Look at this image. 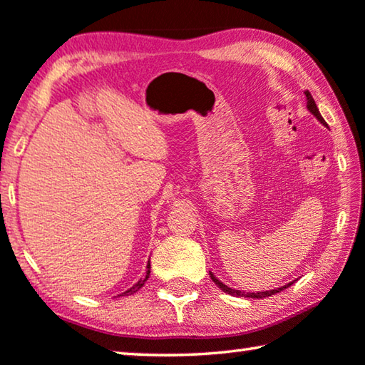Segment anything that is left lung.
<instances>
[{
  "instance_id": "obj_1",
  "label": "left lung",
  "mask_w": 365,
  "mask_h": 365,
  "mask_svg": "<svg viewBox=\"0 0 365 365\" xmlns=\"http://www.w3.org/2000/svg\"><path fill=\"white\" fill-rule=\"evenodd\" d=\"M305 96H307V108L310 110L312 113L315 115V117L322 121L323 125H327V121L323 120V117L320 115V112H318V108H317V103H315V101H314V97H312V94L309 91H305ZM210 274H211V279L214 281V284H216L217 287H221V291H224L225 294H230V296H237V297H250V299H263V297H269V296H274V294H277V292H281L282 289H286L287 286H292V282H289L287 286H282V287H277V289H271V291H264V292H242V291H235V289H232V287H229V286H225V284H222L221 281L217 279L216 276H214L211 271H210Z\"/></svg>"
}]
</instances>
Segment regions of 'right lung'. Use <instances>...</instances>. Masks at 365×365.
<instances>
[{
	"instance_id": "1",
	"label": "right lung",
	"mask_w": 365,
	"mask_h": 365,
	"mask_svg": "<svg viewBox=\"0 0 365 365\" xmlns=\"http://www.w3.org/2000/svg\"><path fill=\"white\" fill-rule=\"evenodd\" d=\"M149 268H151V264L148 263V274H146V277H144V279H140V281H138L135 286L130 287L128 291H125L123 294H120V296H131V294H135V292L140 291V289L144 286V282H146V279H148V277H149V273H151V271H149Z\"/></svg>"
}]
</instances>
